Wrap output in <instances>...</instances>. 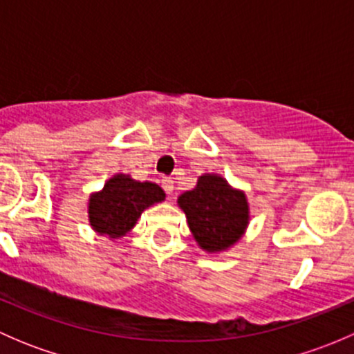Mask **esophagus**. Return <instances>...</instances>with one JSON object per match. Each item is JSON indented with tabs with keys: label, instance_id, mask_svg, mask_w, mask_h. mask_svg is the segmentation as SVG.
I'll use <instances>...</instances> for the list:
<instances>
[{
	"label": "esophagus",
	"instance_id": "esophagus-1",
	"mask_svg": "<svg viewBox=\"0 0 354 354\" xmlns=\"http://www.w3.org/2000/svg\"><path fill=\"white\" fill-rule=\"evenodd\" d=\"M160 185H162V188H164V192H166V194H173V190H174V181L173 180H169V178H164V180L160 181Z\"/></svg>",
	"mask_w": 354,
	"mask_h": 354
}]
</instances>
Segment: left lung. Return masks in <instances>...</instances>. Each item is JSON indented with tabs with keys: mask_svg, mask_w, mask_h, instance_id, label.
Returning a JSON list of instances; mask_svg holds the SVG:
<instances>
[{
	"mask_svg": "<svg viewBox=\"0 0 354 354\" xmlns=\"http://www.w3.org/2000/svg\"><path fill=\"white\" fill-rule=\"evenodd\" d=\"M178 207L187 216L198 248L209 255L233 248L245 236L250 224L246 194L216 173L198 176L197 185L178 197Z\"/></svg>",
	"mask_w": 354,
	"mask_h": 354,
	"instance_id": "8db88e82",
	"label": "left lung"
}]
</instances>
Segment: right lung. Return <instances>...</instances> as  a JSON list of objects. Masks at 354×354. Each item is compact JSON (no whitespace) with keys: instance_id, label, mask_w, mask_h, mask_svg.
Returning <instances> with one entry per match:
<instances>
[{"instance_id":"obj_1","label":"right lung","mask_w":354,"mask_h":354,"mask_svg":"<svg viewBox=\"0 0 354 354\" xmlns=\"http://www.w3.org/2000/svg\"><path fill=\"white\" fill-rule=\"evenodd\" d=\"M166 200V194L152 181H137L130 174L116 173L104 187L88 195V224L101 236L120 240L137 224L145 209Z\"/></svg>"}]
</instances>
